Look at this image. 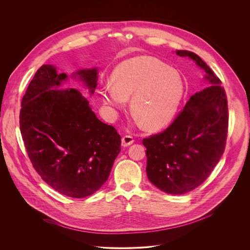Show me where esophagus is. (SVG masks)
Masks as SVG:
<instances>
[{
    "instance_id": "obj_1",
    "label": "esophagus",
    "mask_w": 250,
    "mask_h": 250,
    "mask_svg": "<svg viewBox=\"0 0 250 250\" xmlns=\"http://www.w3.org/2000/svg\"><path fill=\"white\" fill-rule=\"evenodd\" d=\"M121 143H122V146L124 147H127L129 145H131L132 143H134V139L132 136H129V135H126L122 138L121 140Z\"/></svg>"
}]
</instances>
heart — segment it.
Returning <instances> with one entry per match:
<instances>
[{
  "label": "heart",
  "mask_w": 250,
  "mask_h": 250,
  "mask_svg": "<svg viewBox=\"0 0 250 250\" xmlns=\"http://www.w3.org/2000/svg\"><path fill=\"white\" fill-rule=\"evenodd\" d=\"M111 83L101 89L103 103L115 112L124 108L132 97L133 114L152 130L170 122L184 94V82L178 72L148 56L119 63L111 73Z\"/></svg>",
  "instance_id": "obj_1"
}]
</instances>
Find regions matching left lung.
<instances>
[{
  "mask_svg": "<svg viewBox=\"0 0 250 250\" xmlns=\"http://www.w3.org/2000/svg\"><path fill=\"white\" fill-rule=\"evenodd\" d=\"M205 70L206 86L193 94L163 132L143 139L150 182L170 194L187 193L209 177L222 156L228 133V106L221 81L193 52L178 50Z\"/></svg>",
  "mask_w": 250,
  "mask_h": 250,
  "instance_id": "left-lung-1",
  "label": "left lung"
}]
</instances>
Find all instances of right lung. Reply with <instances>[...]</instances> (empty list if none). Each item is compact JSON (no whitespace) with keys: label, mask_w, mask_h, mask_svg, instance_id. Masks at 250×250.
Masks as SVG:
<instances>
[{"label":"right lung","mask_w":250,"mask_h":250,"mask_svg":"<svg viewBox=\"0 0 250 250\" xmlns=\"http://www.w3.org/2000/svg\"><path fill=\"white\" fill-rule=\"evenodd\" d=\"M93 93L96 69L78 72ZM66 74L44 64L35 74L20 110V131L34 168L50 187L73 198L97 191L119 154L121 139L100 121L77 89H53Z\"/></svg>","instance_id":"right-lung-1"}]
</instances>
